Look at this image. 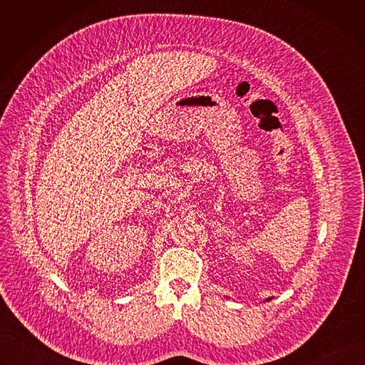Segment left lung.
I'll list each match as a JSON object with an SVG mask.
<instances>
[{
  "label": "left lung",
  "mask_w": 365,
  "mask_h": 365,
  "mask_svg": "<svg viewBox=\"0 0 365 365\" xmlns=\"http://www.w3.org/2000/svg\"><path fill=\"white\" fill-rule=\"evenodd\" d=\"M272 299H273V297H267V299H266V302H270Z\"/></svg>",
  "instance_id": "obj_1"
}]
</instances>
